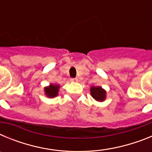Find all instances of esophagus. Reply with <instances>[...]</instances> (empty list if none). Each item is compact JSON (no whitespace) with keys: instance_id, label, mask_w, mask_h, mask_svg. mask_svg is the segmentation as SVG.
I'll list each match as a JSON object with an SVG mask.
<instances>
[{"instance_id":"esophagus-1","label":"esophagus","mask_w":152,"mask_h":152,"mask_svg":"<svg viewBox=\"0 0 152 152\" xmlns=\"http://www.w3.org/2000/svg\"><path fill=\"white\" fill-rule=\"evenodd\" d=\"M71 80H72V82H77V78H72L71 79Z\"/></svg>"}]
</instances>
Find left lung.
<instances>
[{
  "instance_id": "left-lung-1",
  "label": "left lung",
  "mask_w": 152,
  "mask_h": 152,
  "mask_svg": "<svg viewBox=\"0 0 152 152\" xmlns=\"http://www.w3.org/2000/svg\"><path fill=\"white\" fill-rule=\"evenodd\" d=\"M106 91L101 87H94L91 88V94L94 99L97 101H103L106 99Z\"/></svg>"
}]
</instances>
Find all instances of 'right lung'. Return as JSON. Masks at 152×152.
Returning a JSON list of instances; mask_svg holds the SVG:
<instances>
[{
	"label": "right lung",
	"mask_w": 152,
	"mask_h": 152,
	"mask_svg": "<svg viewBox=\"0 0 152 152\" xmlns=\"http://www.w3.org/2000/svg\"><path fill=\"white\" fill-rule=\"evenodd\" d=\"M60 86L58 84H50L49 87H45L44 88L45 94L48 97L52 98L57 96L58 94Z\"/></svg>",
	"instance_id": "obj_1"
}]
</instances>
